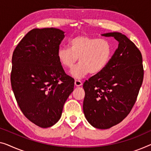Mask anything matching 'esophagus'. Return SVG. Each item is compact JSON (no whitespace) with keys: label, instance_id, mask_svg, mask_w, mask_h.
Wrapping results in <instances>:
<instances>
[{"label":"esophagus","instance_id":"1","mask_svg":"<svg viewBox=\"0 0 151 151\" xmlns=\"http://www.w3.org/2000/svg\"><path fill=\"white\" fill-rule=\"evenodd\" d=\"M75 85H76V86L77 87H79V86H81V85H83V83L80 80H75Z\"/></svg>","mask_w":151,"mask_h":151}]
</instances>
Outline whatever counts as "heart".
<instances>
[{
    "label": "heart",
    "mask_w": 151,
    "mask_h": 151,
    "mask_svg": "<svg viewBox=\"0 0 151 151\" xmlns=\"http://www.w3.org/2000/svg\"><path fill=\"white\" fill-rule=\"evenodd\" d=\"M69 48L60 47L57 56L62 66L70 69L76 62L80 64L71 74L75 78H82L87 74H98L109 64L113 53L111 42L104 39L86 35L77 36L69 42Z\"/></svg>",
    "instance_id": "1"
}]
</instances>
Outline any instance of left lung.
I'll use <instances>...</instances> for the list:
<instances>
[{"label": "left lung", "instance_id": "1", "mask_svg": "<svg viewBox=\"0 0 151 151\" xmlns=\"http://www.w3.org/2000/svg\"><path fill=\"white\" fill-rule=\"evenodd\" d=\"M114 37L118 48L106 67L83 83V112L98 129H109L121 122L136 102L142 84V56L133 42L119 32L102 35Z\"/></svg>", "mask_w": 151, "mask_h": 151}]
</instances>
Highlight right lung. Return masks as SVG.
<instances>
[{"instance_id":"obj_1","label":"right lung","mask_w":151,"mask_h":151,"mask_svg":"<svg viewBox=\"0 0 151 151\" xmlns=\"http://www.w3.org/2000/svg\"><path fill=\"white\" fill-rule=\"evenodd\" d=\"M58 28H35L26 34L12 56L11 83L24 116L40 127H49L61 117L64 104L74 90L57 53L64 38Z\"/></svg>"}]
</instances>
